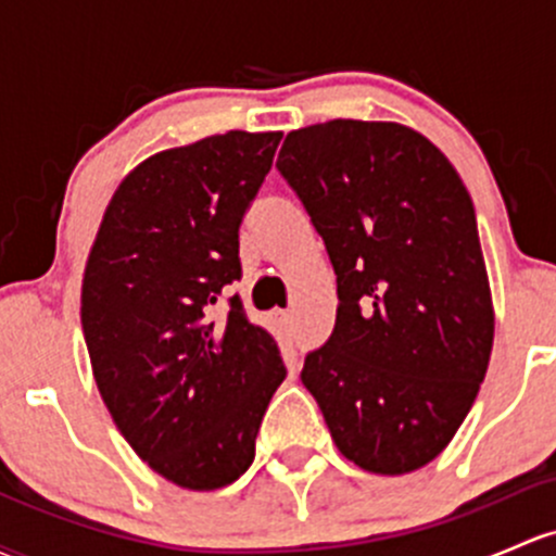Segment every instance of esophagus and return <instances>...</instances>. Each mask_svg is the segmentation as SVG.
Segmentation results:
<instances>
[{"instance_id":"34e87169","label":"esophagus","mask_w":556,"mask_h":556,"mask_svg":"<svg viewBox=\"0 0 556 556\" xmlns=\"http://www.w3.org/2000/svg\"><path fill=\"white\" fill-rule=\"evenodd\" d=\"M274 317H277V325L282 327V330L288 332V336H293V314H290V312H277V314H274Z\"/></svg>"}]
</instances>
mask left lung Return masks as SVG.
<instances>
[{"mask_svg": "<svg viewBox=\"0 0 556 556\" xmlns=\"http://www.w3.org/2000/svg\"><path fill=\"white\" fill-rule=\"evenodd\" d=\"M277 170L338 282L336 327L306 354L301 381L359 469L416 471L464 424L493 349L469 191L429 138L396 122L301 127Z\"/></svg>", "mask_w": 556, "mask_h": 556, "instance_id": "left-lung-1", "label": "left lung"}]
</instances>
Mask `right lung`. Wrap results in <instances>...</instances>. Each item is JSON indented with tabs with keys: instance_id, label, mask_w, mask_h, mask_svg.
Instances as JSON below:
<instances>
[{
	"instance_id": "1",
	"label": "right lung",
	"mask_w": 556,
	"mask_h": 556,
	"mask_svg": "<svg viewBox=\"0 0 556 556\" xmlns=\"http://www.w3.org/2000/svg\"><path fill=\"white\" fill-rule=\"evenodd\" d=\"M282 132L229 130L162 151L111 197L81 282V330L116 429L186 490L231 484L255 458L263 413L288 376L244 314L239 226Z\"/></svg>"
}]
</instances>
